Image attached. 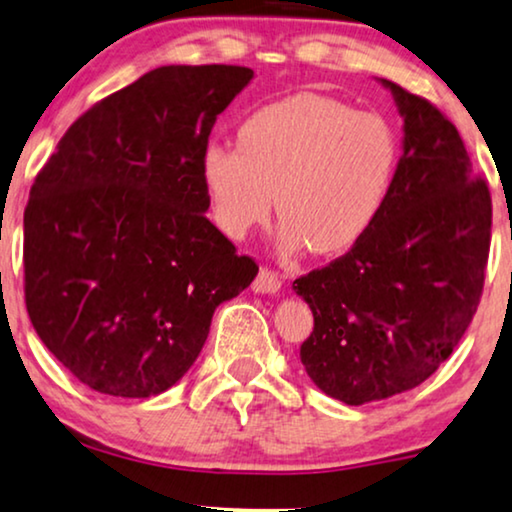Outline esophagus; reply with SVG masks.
Wrapping results in <instances>:
<instances>
[{
  "instance_id": "1",
  "label": "esophagus",
  "mask_w": 512,
  "mask_h": 512,
  "mask_svg": "<svg viewBox=\"0 0 512 512\" xmlns=\"http://www.w3.org/2000/svg\"><path fill=\"white\" fill-rule=\"evenodd\" d=\"M279 289H282V277H279L275 270L261 268L258 277L254 279V291L256 293H277Z\"/></svg>"
}]
</instances>
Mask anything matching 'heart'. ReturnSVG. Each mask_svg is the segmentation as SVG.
Returning <instances> with one entry per match:
<instances>
[{
    "label": "heart",
    "mask_w": 512,
    "mask_h": 512,
    "mask_svg": "<svg viewBox=\"0 0 512 512\" xmlns=\"http://www.w3.org/2000/svg\"><path fill=\"white\" fill-rule=\"evenodd\" d=\"M237 146L209 144L200 179L212 219L240 240L275 207L284 249L338 254L354 247L387 205L398 139L382 116L319 93H296L244 118Z\"/></svg>",
    "instance_id": "heart-1"
}]
</instances>
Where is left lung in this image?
I'll use <instances>...</instances> for the list:
<instances>
[{
  "instance_id": "1",
  "label": "left lung",
  "mask_w": 512,
  "mask_h": 512,
  "mask_svg": "<svg viewBox=\"0 0 512 512\" xmlns=\"http://www.w3.org/2000/svg\"><path fill=\"white\" fill-rule=\"evenodd\" d=\"M403 116V153L382 214L338 261L298 277L314 328L300 347L310 380L347 405L403 394L436 373L475 310L492 198L440 111L380 79Z\"/></svg>"
}]
</instances>
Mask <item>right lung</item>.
<instances>
[{"mask_svg": "<svg viewBox=\"0 0 512 512\" xmlns=\"http://www.w3.org/2000/svg\"><path fill=\"white\" fill-rule=\"evenodd\" d=\"M254 72L167 65L88 109L25 209V303L86 387L149 398L198 359L214 310L258 275L207 219L200 179L216 116Z\"/></svg>", "mask_w": 512, "mask_h": 512, "instance_id": "add662e5", "label": "right lung"}]
</instances>
